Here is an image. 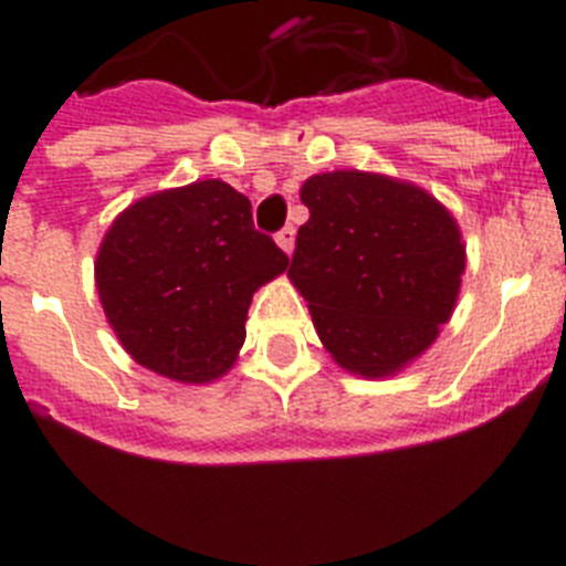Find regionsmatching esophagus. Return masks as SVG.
Here are the masks:
<instances>
[{"mask_svg":"<svg viewBox=\"0 0 566 566\" xmlns=\"http://www.w3.org/2000/svg\"><path fill=\"white\" fill-rule=\"evenodd\" d=\"M274 240H277V247L283 249V252L292 254V249H294V227H283L277 234H274Z\"/></svg>","mask_w":566,"mask_h":566,"instance_id":"obj_1","label":"esophagus"}]
</instances>
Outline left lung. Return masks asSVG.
<instances>
[{
  "mask_svg": "<svg viewBox=\"0 0 566 566\" xmlns=\"http://www.w3.org/2000/svg\"><path fill=\"white\" fill-rule=\"evenodd\" d=\"M289 277L343 368L385 377L437 339L457 303L464 247L428 192L371 172L312 175Z\"/></svg>",
  "mask_w": 566,
  "mask_h": 566,
  "instance_id": "obj_1",
  "label": "left lung"
}]
</instances>
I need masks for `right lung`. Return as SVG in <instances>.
Listing matches in <instances>:
<instances>
[{"label":"right lung","instance_id":"1","mask_svg":"<svg viewBox=\"0 0 566 566\" xmlns=\"http://www.w3.org/2000/svg\"><path fill=\"white\" fill-rule=\"evenodd\" d=\"M289 254L258 232L252 203L223 181L149 195L115 218L96 260L109 326L135 363L178 382L229 371L252 294Z\"/></svg>","mask_w":566,"mask_h":566}]
</instances>
